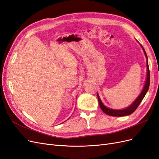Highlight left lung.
Instances as JSON below:
<instances>
[{
	"label": "left lung",
	"mask_w": 159,
	"mask_h": 159,
	"mask_svg": "<svg viewBox=\"0 0 159 159\" xmlns=\"http://www.w3.org/2000/svg\"><path fill=\"white\" fill-rule=\"evenodd\" d=\"M141 47L143 48L144 53H145V55L146 56V58L147 59V80H146V82L145 84V86H144L143 89L141 91V93H140V95H139V97L134 100V102L130 105L129 107H128L127 108H125L124 109H120V110H117V109H110L108 108L107 107H105V105L103 104V103L101 101L99 96L98 94V102H99V106L102 109V110L103 111L106 113L108 115H110V116H113V117H123V116H126V115H129L132 114L134 111L136 110V109L138 107V106L139 105V104L141 103V102H142V100L143 99V98H145V96L147 92V91L148 89L149 88V85H150V71H149V68H148V58H147V56L146 54V52L145 50V49L143 48V47L142 46V45L141 44Z\"/></svg>",
	"instance_id": "1"
}]
</instances>
